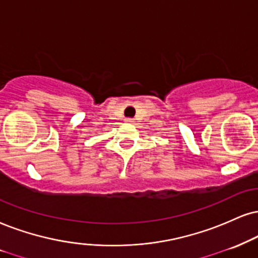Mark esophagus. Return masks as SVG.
Returning a JSON list of instances; mask_svg holds the SVG:
<instances>
[{
  "mask_svg": "<svg viewBox=\"0 0 258 258\" xmlns=\"http://www.w3.org/2000/svg\"><path fill=\"white\" fill-rule=\"evenodd\" d=\"M125 120H126V123H130V124H133V123H134V122H135V120H134V119H133V118H126Z\"/></svg>",
  "mask_w": 258,
  "mask_h": 258,
  "instance_id": "1",
  "label": "esophagus"
}]
</instances>
